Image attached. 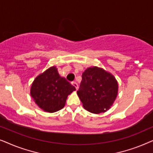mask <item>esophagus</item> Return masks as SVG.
Masks as SVG:
<instances>
[{
    "label": "esophagus",
    "mask_w": 153,
    "mask_h": 153,
    "mask_svg": "<svg viewBox=\"0 0 153 153\" xmlns=\"http://www.w3.org/2000/svg\"><path fill=\"white\" fill-rule=\"evenodd\" d=\"M72 85H74V86L75 88H76V90L78 89L79 85H78V83H77L76 82V81H73V82H72Z\"/></svg>",
    "instance_id": "34e87169"
}]
</instances>
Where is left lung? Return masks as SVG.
<instances>
[{
    "instance_id": "8db88e82",
    "label": "left lung",
    "mask_w": 153,
    "mask_h": 153,
    "mask_svg": "<svg viewBox=\"0 0 153 153\" xmlns=\"http://www.w3.org/2000/svg\"><path fill=\"white\" fill-rule=\"evenodd\" d=\"M115 77L103 69L93 67L82 74L77 95L85 109L93 114L105 112L112 106L118 94Z\"/></svg>"
}]
</instances>
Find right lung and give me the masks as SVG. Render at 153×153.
<instances>
[{"instance_id": "1", "label": "right lung", "mask_w": 153, "mask_h": 153, "mask_svg": "<svg viewBox=\"0 0 153 153\" xmlns=\"http://www.w3.org/2000/svg\"><path fill=\"white\" fill-rule=\"evenodd\" d=\"M75 90L74 85L60 76L53 66L35 78L30 95L39 108L45 111L53 113L64 107L68 96Z\"/></svg>"}]
</instances>
